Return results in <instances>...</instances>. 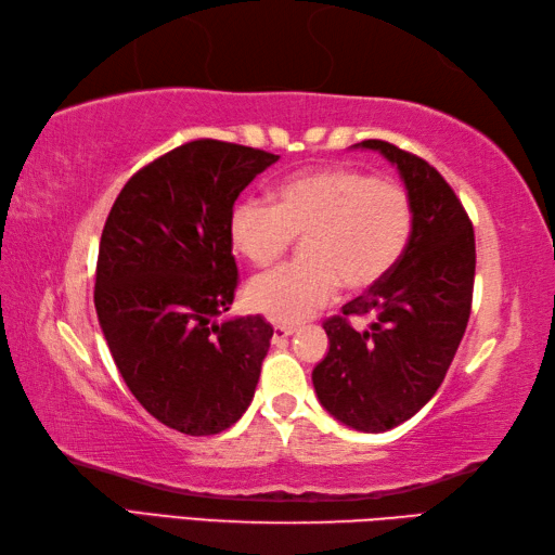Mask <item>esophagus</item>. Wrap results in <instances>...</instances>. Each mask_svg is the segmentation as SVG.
Masks as SVG:
<instances>
[{"label": "esophagus", "mask_w": 555, "mask_h": 555, "mask_svg": "<svg viewBox=\"0 0 555 555\" xmlns=\"http://www.w3.org/2000/svg\"><path fill=\"white\" fill-rule=\"evenodd\" d=\"M296 332V327H284V324H276L274 327V336H271V341L274 344H279V341H284V339H288V336Z\"/></svg>", "instance_id": "34e87169"}]
</instances>
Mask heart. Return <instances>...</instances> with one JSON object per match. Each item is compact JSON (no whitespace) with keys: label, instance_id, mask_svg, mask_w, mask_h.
Masks as SVG:
<instances>
[{"label":"heart","instance_id":"obj_1","mask_svg":"<svg viewBox=\"0 0 555 555\" xmlns=\"http://www.w3.org/2000/svg\"><path fill=\"white\" fill-rule=\"evenodd\" d=\"M414 233V202L401 184L332 166L298 172L276 204L247 197L228 216V237L249 264L269 267L302 237V259L253 279L245 298L279 324H298L330 306L339 281L363 291L383 281Z\"/></svg>","mask_w":555,"mask_h":555}]
</instances>
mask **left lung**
Returning <instances> with one entry per match:
<instances>
[{"label": "left lung", "mask_w": 555, "mask_h": 555, "mask_svg": "<svg viewBox=\"0 0 555 555\" xmlns=\"http://www.w3.org/2000/svg\"><path fill=\"white\" fill-rule=\"evenodd\" d=\"M356 146L397 166L414 202V233L383 281L324 322L330 351L312 385L344 426L385 433L418 414L448 375L472 314L476 245L462 202L430 163L379 139ZM351 317L372 324L358 333Z\"/></svg>", "instance_id": "8db88e82"}]
</instances>
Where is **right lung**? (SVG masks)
Listing matches in <instances>:
<instances>
[{
	"label": "right lung",
	"instance_id": "obj_1",
	"mask_svg": "<svg viewBox=\"0 0 555 555\" xmlns=\"http://www.w3.org/2000/svg\"><path fill=\"white\" fill-rule=\"evenodd\" d=\"M279 156L188 141L134 172L101 235L95 312L129 392L184 436H216L245 414L271 324L223 320L237 288L228 216Z\"/></svg>",
	"mask_w": 555,
	"mask_h": 555
}]
</instances>
